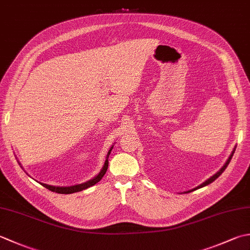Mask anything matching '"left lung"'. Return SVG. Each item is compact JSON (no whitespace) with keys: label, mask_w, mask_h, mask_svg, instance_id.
I'll return each instance as SVG.
<instances>
[{"label":"left lung","mask_w":250,"mask_h":250,"mask_svg":"<svg viewBox=\"0 0 250 250\" xmlns=\"http://www.w3.org/2000/svg\"><path fill=\"white\" fill-rule=\"evenodd\" d=\"M234 151H235V148H234V149H233V151H232V153H231V156L229 157V159H228V160H227V162H226V164H225V166L224 167H222L220 169H219V171L218 172H217L215 175H214V176H211L210 178H208V179H207L206 180V182H204L203 184H202V185H200V186H198V187H196V188H194V189H192V190H190V191H188V192H191V191H194V190H196V189H199V188H202V187H205V186H207V185H209V184H211V183H213L214 182V180L215 179H217V178H218L219 176H220V175L222 174V173H224V171H225V169L227 168V167H228V164H229L230 163V161H231V159H232V157H233V155H234Z\"/></svg>","instance_id":"obj_1"}]
</instances>
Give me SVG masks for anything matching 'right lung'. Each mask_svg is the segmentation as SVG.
<instances>
[{
    "instance_id": "add662e5",
    "label": "right lung",
    "mask_w": 250,
    "mask_h": 250,
    "mask_svg": "<svg viewBox=\"0 0 250 250\" xmlns=\"http://www.w3.org/2000/svg\"><path fill=\"white\" fill-rule=\"evenodd\" d=\"M111 149H113V147L110 148L108 153H107V158L109 156V153L111 151ZM107 167H108V159H106L105 160V163H104V167L103 168L101 169V172L95 176L94 178L88 180V182L83 183V184H81V185H75V186H71V187H56V186H50V185H46V184H41L42 186H44L45 188H47L50 191H54V192H57V193H62V194H70V193H74V192H78V191H82V190H84L87 189L89 187H91V186L95 185L97 183H99L101 179H102V177L105 175L106 171H107Z\"/></svg>"
}]
</instances>
